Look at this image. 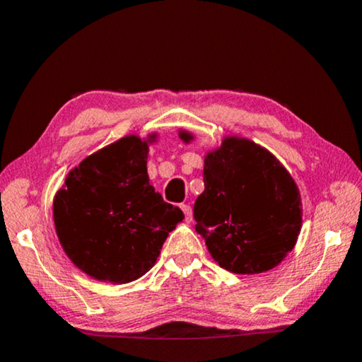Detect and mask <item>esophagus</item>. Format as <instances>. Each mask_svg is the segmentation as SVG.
Segmentation results:
<instances>
[{"instance_id":"1","label":"esophagus","mask_w":362,"mask_h":362,"mask_svg":"<svg viewBox=\"0 0 362 362\" xmlns=\"http://www.w3.org/2000/svg\"><path fill=\"white\" fill-rule=\"evenodd\" d=\"M181 210H182V213H185V221L186 223H191L192 221V208L189 206V205H181Z\"/></svg>"}]
</instances>
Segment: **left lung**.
<instances>
[{
	"label": "left lung",
	"instance_id": "obj_1",
	"mask_svg": "<svg viewBox=\"0 0 362 362\" xmlns=\"http://www.w3.org/2000/svg\"><path fill=\"white\" fill-rule=\"evenodd\" d=\"M177 135L186 144L195 135ZM205 191L194 205L195 232L214 262L238 275L281 264L302 229V200L294 177L261 144L227 135L205 154Z\"/></svg>",
	"mask_w": 362,
	"mask_h": 362
}]
</instances>
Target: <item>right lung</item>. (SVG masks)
Returning a JSON list of instances; mask_svg holds the SVG:
<instances>
[{"mask_svg": "<svg viewBox=\"0 0 362 362\" xmlns=\"http://www.w3.org/2000/svg\"><path fill=\"white\" fill-rule=\"evenodd\" d=\"M158 133L127 135L69 170L54 197V224L65 255L93 280L124 284L141 278L185 214L163 202L148 176Z\"/></svg>", "mask_w": 362, "mask_h": 362, "instance_id": "right-lung-1", "label": "right lung"}]
</instances>
